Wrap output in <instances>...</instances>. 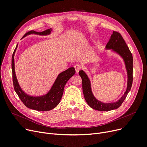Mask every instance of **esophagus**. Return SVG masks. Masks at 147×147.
Returning <instances> with one entry per match:
<instances>
[{
	"label": "esophagus",
	"mask_w": 147,
	"mask_h": 147,
	"mask_svg": "<svg viewBox=\"0 0 147 147\" xmlns=\"http://www.w3.org/2000/svg\"><path fill=\"white\" fill-rule=\"evenodd\" d=\"M74 68H75L76 73H78L79 72V71L80 70V69H82V66L79 64H76L74 65Z\"/></svg>",
	"instance_id": "esophagus-1"
}]
</instances>
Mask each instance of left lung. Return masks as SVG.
<instances>
[{
	"label": "left lung",
	"instance_id": "left-lung-1",
	"mask_svg": "<svg viewBox=\"0 0 147 147\" xmlns=\"http://www.w3.org/2000/svg\"><path fill=\"white\" fill-rule=\"evenodd\" d=\"M105 50H111L123 59L127 73L126 91L118 101L113 102H103L97 100L92 92L91 82L88 76L83 70L79 71V75L82 79L83 94L87 103L92 109L101 111H109L117 109L121 106L130 91L132 84V56L121 35L114 31L105 46Z\"/></svg>",
	"mask_w": 147,
	"mask_h": 147
}]
</instances>
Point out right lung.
<instances>
[{
  "instance_id": "add662e5",
  "label": "right lung",
  "mask_w": 147,
  "mask_h": 147,
  "mask_svg": "<svg viewBox=\"0 0 147 147\" xmlns=\"http://www.w3.org/2000/svg\"><path fill=\"white\" fill-rule=\"evenodd\" d=\"M52 29L50 28L42 32H37L34 30H31L26 33L23 37L34 34L40 36H47L51 33ZM18 44L17 45L14 52L13 53L11 58V69L13 74V83L14 89L18 95L19 98L23 103L28 108L40 111H49L53 109L59 104L60 100L63 96L64 88L69 80L76 73V70L74 67H70L66 70L60 73L56 80L51 87L50 90L45 95L41 96H31L25 93L20 88L15 71V60L14 56Z\"/></svg>"
}]
</instances>
